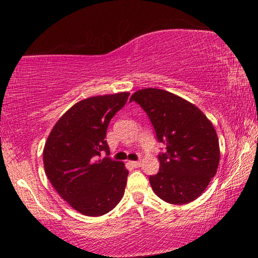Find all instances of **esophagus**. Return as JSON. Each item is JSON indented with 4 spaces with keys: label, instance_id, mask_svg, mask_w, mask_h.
<instances>
[{
    "label": "esophagus",
    "instance_id": "34e87169",
    "mask_svg": "<svg viewBox=\"0 0 258 258\" xmlns=\"http://www.w3.org/2000/svg\"><path fill=\"white\" fill-rule=\"evenodd\" d=\"M131 166H132V167H140V165H141V161H130L128 163Z\"/></svg>",
    "mask_w": 258,
    "mask_h": 258
}]
</instances>
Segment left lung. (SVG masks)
<instances>
[{"instance_id":"1","label":"left lung","mask_w":258,"mask_h":258,"mask_svg":"<svg viewBox=\"0 0 258 258\" xmlns=\"http://www.w3.org/2000/svg\"><path fill=\"white\" fill-rule=\"evenodd\" d=\"M130 101L142 107L157 140L166 145V151L158 156L159 172L149 177L152 190L169 204L194 202L206 190L220 163L212 121L194 103L165 90H139Z\"/></svg>"}]
</instances>
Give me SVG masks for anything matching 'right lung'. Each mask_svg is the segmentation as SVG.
<instances>
[{"instance_id":"1","label":"right lung","mask_w":258,"mask_h":258,"mask_svg":"<svg viewBox=\"0 0 258 258\" xmlns=\"http://www.w3.org/2000/svg\"><path fill=\"white\" fill-rule=\"evenodd\" d=\"M128 92L82 100L60 117L43 150L45 174L55 191L78 213L101 216L124 196L128 171L106 157L109 121L125 106Z\"/></svg>"}]
</instances>
